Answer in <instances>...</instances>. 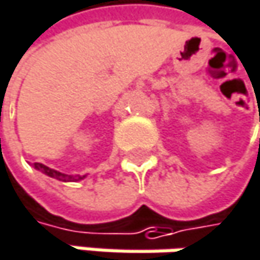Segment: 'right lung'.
I'll list each match as a JSON object with an SVG mask.
<instances>
[{
    "label": "right lung",
    "mask_w": 260,
    "mask_h": 260,
    "mask_svg": "<svg viewBox=\"0 0 260 260\" xmlns=\"http://www.w3.org/2000/svg\"><path fill=\"white\" fill-rule=\"evenodd\" d=\"M35 169H38V171H41V172H44L45 175H48V177H51V178H56V180H59V181H79V180H83L85 178V175L83 177H80V175H65V174H60V172H57V171H54V169H50V168H47V166H44L42 163H35Z\"/></svg>",
    "instance_id": "right-lung-1"
}]
</instances>
